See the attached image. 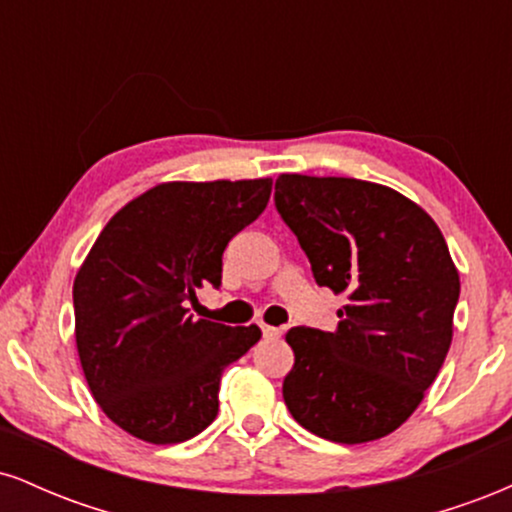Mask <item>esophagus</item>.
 Returning <instances> with one entry per match:
<instances>
[{
    "instance_id": "esophagus-1",
    "label": "esophagus",
    "mask_w": 512,
    "mask_h": 512,
    "mask_svg": "<svg viewBox=\"0 0 512 512\" xmlns=\"http://www.w3.org/2000/svg\"><path fill=\"white\" fill-rule=\"evenodd\" d=\"M262 334H264V337H267V339H279L281 334H284V332H281L279 327H269V325H262Z\"/></svg>"
}]
</instances>
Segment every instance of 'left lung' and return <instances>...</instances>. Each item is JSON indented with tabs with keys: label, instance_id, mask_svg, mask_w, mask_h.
<instances>
[{
	"label": "left lung",
	"instance_id": "left-lung-1",
	"mask_svg": "<svg viewBox=\"0 0 512 512\" xmlns=\"http://www.w3.org/2000/svg\"><path fill=\"white\" fill-rule=\"evenodd\" d=\"M276 211L320 286L344 293L334 332L293 327L284 378L291 416L332 443L399 428L436 380L452 342L460 274L419 204L356 178H276Z\"/></svg>",
	"mask_w": 512,
	"mask_h": 512
}]
</instances>
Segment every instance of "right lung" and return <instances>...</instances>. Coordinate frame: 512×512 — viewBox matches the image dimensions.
<instances>
[{
	"label": "right lung",
	"instance_id": "obj_1",
	"mask_svg": "<svg viewBox=\"0 0 512 512\" xmlns=\"http://www.w3.org/2000/svg\"><path fill=\"white\" fill-rule=\"evenodd\" d=\"M272 180L163 182L125 204L74 279L76 349L113 424L154 445L202 433L221 373L260 342L257 325L195 320L197 289L221 286L228 240L267 207Z\"/></svg>",
	"mask_w": 512,
	"mask_h": 512
}]
</instances>
